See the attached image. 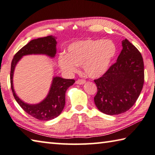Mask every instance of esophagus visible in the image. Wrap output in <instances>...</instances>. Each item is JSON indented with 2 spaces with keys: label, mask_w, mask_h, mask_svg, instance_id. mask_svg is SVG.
Here are the masks:
<instances>
[{
  "label": "esophagus",
  "mask_w": 155,
  "mask_h": 155,
  "mask_svg": "<svg viewBox=\"0 0 155 155\" xmlns=\"http://www.w3.org/2000/svg\"><path fill=\"white\" fill-rule=\"evenodd\" d=\"M85 83V80H83V79H79V80H77V81H76V83L78 85H83Z\"/></svg>",
  "instance_id": "obj_1"
}]
</instances>
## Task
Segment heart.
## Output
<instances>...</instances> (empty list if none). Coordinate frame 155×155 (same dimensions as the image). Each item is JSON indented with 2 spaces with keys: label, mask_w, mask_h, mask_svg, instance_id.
<instances>
[{
  "label": "heart",
  "mask_w": 155,
  "mask_h": 155,
  "mask_svg": "<svg viewBox=\"0 0 155 155\" xmlns=\"http://www.w3.org/2000/svg\"><path fill=\"white\" fill-rule=\"evenodd\" d=\"M117 53V47L110 40L85 39L69 45L67 54H61L58 66L66 74H73L81 65L87 77L95 78L108 70Z\"/></svg>",
  "instance_id": "heart-1"
}]
</instances>
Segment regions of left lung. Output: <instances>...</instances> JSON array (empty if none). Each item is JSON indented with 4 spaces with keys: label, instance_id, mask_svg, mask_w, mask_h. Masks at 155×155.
<instances>
[{
    "label": "left lung",
    "instance_id": "1",
    "mask_svg": "<svg viewBox=\"0 0 155 155\" xmlns=\"http://www.w3.org/2000/svg\"><path fill=\"white\" fill-rule=\"evenodd\" d=\"M117 62L101 77L94 80L97 93L96 106L108 115L126 112L139 97L144 83L143 58L134 45L126 38Z\"/></svg>",
    "mask_w": 155,
    "mask_h": 155
}]
</instances>
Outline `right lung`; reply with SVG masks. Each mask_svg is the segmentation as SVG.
<instances>
[{
    "label": "right lung",
    "mask_w": 155,
    "mask_h": 155,
    "mask_svg": "<svg viewBox=\"0 0 155 155\" xmlns=\"http://www.w3.org/2000/svg\"><path fill=\"white\" fill-rule=\"evenodd\" d=\"M56 37L48 36L34 39L23 47L14 56L12 61L10 82L12 93L16 102L28 114L42 121H49L61 114L65 104V92L69 87L74 83V79H66L60 77H54L49 92L42 101L36 104L24 102L16 94L14 89L13 77L14 70L22 57L26 55L42 54L54 58L56 54Z\"/></svg>",
    "instance_id": "1"
}]
</instances>
